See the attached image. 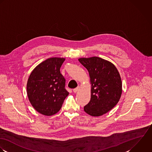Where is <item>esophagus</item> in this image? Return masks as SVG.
I'll return each instance as SVG.
<instances>
[{
  "label": "esophagus",
  "mask_w": 152,
  "mask_h": 152,
  "mask_svg": "<svg viewBox=\"0 0 152 152\" xmlns=\"http://www.w3.org/2000/svg\"><path fill=\"white\" fill-rule=\"evenodd\" d=\"M79 91H80V86H77L76 88L73 89L74 93H77Z\"/></svg>",
  "instance_id": "1"
}]
</instances>
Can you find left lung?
Masks as SVG:
<instances>
[{
    "label": "left lung",
    "mask_w": 152,
    "mask_h": 152,
    "mask_svg": "<svg viewBox=\"0 0 152 152\" xmlns=\"http://www.w3.org/2000/svg\"><path fill=\"white\" fill-rule=\"evenodd\" d=\"M78 60L88 70L91 85V100L84 110L92 116H102L112 110L120 100L122 92L120 74L112 63L100 58Z\"/></svg>",
    "instance_id": "obj_1"
}]
</instances>
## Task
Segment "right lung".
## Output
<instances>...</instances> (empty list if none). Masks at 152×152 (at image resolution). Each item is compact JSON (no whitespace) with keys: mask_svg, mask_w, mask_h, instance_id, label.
<instances>
[{"mask_svg":"<svg viewBox=\"0 0 152 152\" xmlns=\"http://www.w3.org/2000/svg\"><path fill=\"white\" fill-rule=\"evenodd\" d=\"M64 58H51L39 64L31 72L27 83V94L33 108L45 116L61 110L69 92L61 73Z\"/></svg>","mask_w":152,"mask_h":152,"instance_id":"right-lung-1","label":"right lung"}]
</instances>
